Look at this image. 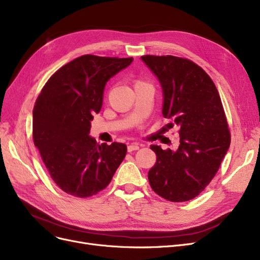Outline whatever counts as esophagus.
Here are the masks:
<instances>
[{
	"label": "esophagus",
	"mask_w": 260,
	"mask_h": 260,
	"mask_svg": "<svg viewBox=\"0 0 260 260\" xmlns=\"http://www.w3.org/2000/svg\"><path fill=\"white\" fill-rule=\"evenodd\" d=\"M139 149V144L138 143H132L127 146V151L133 152V151H137Z\"/></svg>",
	"instance_id": "1"
}]
</instances>
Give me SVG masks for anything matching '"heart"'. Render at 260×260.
<instances>
[{
	"mask_svg": "<svg viewBox=\"0 0 260 260\" xmlns=\"http://www.w3.org/2000/svg\"><path fill=\"white\" fill-rule=\"evenodd\" d=\"M139 83H141V82H139Z\"/></svg>",
	"mask_w": 260,
	"mask_h": 260,
	"instance_id": "b5f03b06",
	"label": "heart"
}]
</instances>
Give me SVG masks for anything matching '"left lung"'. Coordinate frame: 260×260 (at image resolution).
Wrapping results in <instances>:
<instances>
[{
    "label": "left lung",
    "mask_w": 260,
    "mask_h": 260,
    "mask_svg": "<svg viewBox=\"0 0 260 260\" xmlns=\"http://www.w3.org/2000/svg\"><path fill=\"white\" fill-rule=\"evenodd\" d=\"M162 89V116L179 127L177 150L152 144L156 164L149 171L152 189L171 202L199 196L218 172L231 135L218 90L208 74L175 56L141 57Z\"/></svg>",
    "instance_id": "1"
}]
</instances>
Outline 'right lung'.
Returning <instances> with one entry per match:
<instances>
[{
	"label": "right lung",
	"instance_id": "1",
	"mask_svg": "<svg viewBox=\"0 0 260 260\" xmlns=\"http://www.w3.org/2000/svg\"><path fill=\"white\" fill-rule=\"evenodd\" d=\"M133 60L81 56L56 71L36 100L34 143L51 177L68 194L87 198L100 192L126 155L124 143L98 144L89 134L107 82Z\"/></svg>",
	"mask_w": 260,
	"mask_h": 260
}]
</instances>
